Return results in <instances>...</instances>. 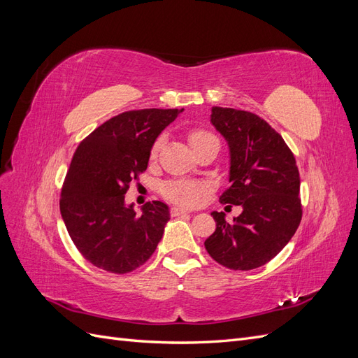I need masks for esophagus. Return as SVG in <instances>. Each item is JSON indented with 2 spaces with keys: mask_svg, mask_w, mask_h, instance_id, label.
Returning a JSON list of instances; mask_svg holds the SVG:
<instances>
[{
  "mask_svg": "<svg viewBox=\"0 0 358 358\" xmlns=\"http://www.w3.org/2000/svg\"><path fill=\"white\" fill-rule=\"evenodd\" d=\"M183 213H191L189 210L183 209V208H179V206H173L171 208V215L173 216H179V215H183Z\"/></svg>",
  "mask_w": 358,
  "mask_h": 358,
  "instance_id": "1",
  "label": "esophagus"
}]
</instances>
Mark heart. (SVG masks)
I'll list each match as a JSON object with an SVG mask.
<instances>
[{"label": "heart", "instance_id": "heart-1", "mask_svg": "<svg viewBox=\"0 0 358 358\" xmlns=\"http://www.w3.org/2000/svg\"><path fill=\"white\" fill-rule=\"evenodd\" d=\"M213 137L210 133L204 131V129H191L188 133V138H189V143L194 148L196 145L201 143L203 140L206 138H210ZM162 138L159 137L157 142L154 143L152 148V155H155L158 152V149L161 146ZM206 192V187L200 182H191V180H175V182H170L164 187V194L166 196L176 201L179 204H185V206H194L200 201V199L204 196Z\"/></svg>", "mask_w": 358, "mask_h": 358}]
</instances>
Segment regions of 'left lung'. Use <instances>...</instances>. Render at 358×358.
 Segmentation results:
<instances>
[{"instance_id":"1","label":"left lung","mask_w":358,"mask_h":358,"mask_svg":"<svg viewBox=\"0 0 358 358\" xmlns=\"http://www.w3.org/2000/svg\"><path fill=\"white\" fill-rule=\"evenodd\" d=\"M210 122L230 154V187L220 200L242 206V213L227 222L224 212H212L216 229L206 251L224 267L257 268L282 251L300 224L296 158L280 134L251 112L212 107Z\"/></svg>"}]
</instances>
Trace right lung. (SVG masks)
<instances>
[{
    "mask_svg": "<svg viewBox=\"0 0 358 358\" xmlns=\"http://www.w3.org/2000/svg\"><path fill=\"white\" fill-rule=\"evenodd\" d=\"M182 112H124L94 129L76 149L59 209L73 243L95 267L124 275L155 252L170 220L169 206L148 203L137 215L134 203H125V192L148 169L157 137Z\"/></svg>",
    "mask_w": 358,
    "mask_h": 358,
    "instance_id": "obj_1",
    "label": "right lung"
}]
</instances>
